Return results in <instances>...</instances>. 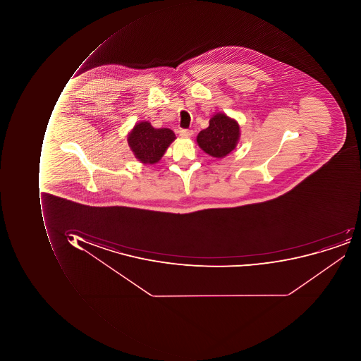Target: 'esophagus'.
<instances>
[{
	"label": "esophagus",
	"instance_id": "esophagus-1",
	"mask_svg": "<svg viewBox=\"0 0 361 361\" xmlns=\"http://www.w3.org/2000/svg\"><path fill=\"white\" fill-rule=\"evenodd\" d=\"M179 135L183 137H190L193 135V131L189 129H180Z\"/></svg>",
	"mask_w": 361,
	"mask_h": 361
}]
</instances>
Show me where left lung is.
<instances>
[{
    "label": "left lung",
    "instance_id": "8db88e82",
    "mask_svg": "<svg viewBox=\"0 0 361 361\" xmlns=\"http://www.w3.org/2000/svg\"><path fill=\"white\" fill-rule=\"evenodd\" d=\"M238 137V123L224 114H217L210 119L209 127L198 133L196 141L205 153L221 158L235 149Z\"/></svg>",
    "mask_w": 361,
    "mask_h": 361
}]
</instances>
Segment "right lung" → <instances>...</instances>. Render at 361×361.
I'll list each match as a JSON object with an SVG mask.
<instances>
[{"label":"right lung","mask_w":361,"mask_h":361,"mask_svg":"<svg viewBox=\"0 0 361 361\" xmlns=\"http://www.w3.org/2000/svg\"><path fill=\"white\" fill-rule=\"evenodd\" d=\"M176 139L175 133L167 128L155 129L147 121L135 126L128 137L129 147L135 157L143 164L157 163L166 149Z\"/></svg>","instance_id":"right-lung-1"}]
</instances>
